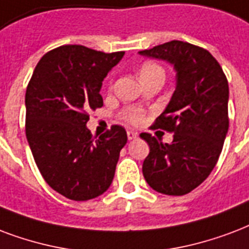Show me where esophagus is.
<instances>
[{
	"label": "esophagus",
	"instance_id": "obj_1",
	"mask_svg": "<svg viewBox=\"0 0 249 249\" xmlns=\"http://www.w3.org/2000/svg\"><path fill=\"white\" fill-rule=\"evenodd\" d=\"M128 140H134V138L138 137V133L137 132H133V130H128Z\"/></svg>",
	"mask_w": 249,
	"mask_h": 249
}]
</instances>
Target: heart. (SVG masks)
Returning <instances> with one entry per match:
<instances>
[{
    "mask_svg": "<svg viewBox=\"0 0 249 249\" xmlns=\"http://www.w3.org/2000/svg\"><path fill=\"white\" fill-rule=\"evenodd\" d=\"M159 74H164V70L160 65H158L157 62L147 61L143 62L140 69V75H141L142 81L149 79L154 75H159ZM121 117L124 119L126 123L133 125L141 124L145 117V111L141 107H136V106H128L121 111Z\"/></svg>",
    "mask_w": 249,
    "mask_h": 249,
    "instance_id": "heart-1",
    "label": "heart"
}]
</instances>
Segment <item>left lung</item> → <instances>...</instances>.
Wrapping results in <instances>:
<instances>
[{
	"label": "left lung",
	"instance_id": "left-lung-1",
	"mask_svg": "<svg viewBox=\"0 0 249 249\" xmlns=\"http://www.w3.org/2000/svg\"><path fill=\"white\" fill-rule=\"evenodd\" d=\"M140 54L171 62L176 90L151 128L174 133L163 143L141 133L150 146L142 172L150 187L168 196H183L204 181L221 155L229 130V82L219 62L206 49L172 40Z\"/></svg>",
	"mask_w": 249,
	"mask_h": 249
}]
</instances>
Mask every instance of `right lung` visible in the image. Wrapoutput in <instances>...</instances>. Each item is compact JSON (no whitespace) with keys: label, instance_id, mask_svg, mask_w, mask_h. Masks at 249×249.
<instances>
[{"label":"right lung","instance_id":"right-lung-1","mask_svg":"<svg viewBox=\"0 0 249 249\" xmlns=\"http://www.w3.org/2000/svg\"><path fill=\"white\" fill-rule=\"evenodd\" d=\"M125 52L61 45L37 62L26 90V137L41 176L66 198L87 201L111 185L125 129L112 125L92 137L86 124L103 106L104 77Z\"/></svg>","mask_w":249,"mask_h":249}]
</instances>
